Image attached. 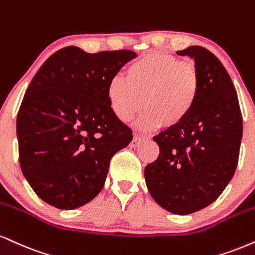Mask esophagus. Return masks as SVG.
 Wrapping results in <instances>:
<instances>
[{
  "instance_id": "esophagus-1",
  "label": "esophagus",
  "mask_w": 255,
  "mask_h": 255,
  "mask_svg": "<svg viewBox=\"0 0 255 255\" xmlns=\"http://www.w3.org/2000/svg\"><path fill=\"white\" fill-rule=\"evenodd\" d=\"M142 141H143L142 137L134 136V139L131 140V142H130L129 146L131 147V148H136V147H139L141 145V142H142Z\"/></svg>"
}]
</instances>
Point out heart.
<instances>
[{
    "label": "heart",
    "instance_id": "obj_1",
    "mask_svg": "<svg viewBox=\"0 0 255 255\" xmlns=\"http://www.w3.org/2000/svg\"><path fill=\"white\" fill-rule=\"evenodd\" d=\"M127 77L109 79L107 95L116 118L128 122L141 109L143 129L180 125L194 110L201 93V76L195 64L171 54L152 53L139 58L127 67Z\"/></svg>",
    "mask_w": 255,
    "mask_h": 255
}]
</instances>
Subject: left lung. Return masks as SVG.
I'll use <instances>...</instances> for the list:
<instances>
[{
    "label": "left lung",
    "mask_w": 255,
    "mask_h": 255,
    "mask_svg": "<svg viewBox=\"0 0 255 255\" xmlns=\"http://www.w3.org/2000/svg\"><path fill=\"white\" fill-rule=\"evenodd\" d=\"M177 54L195 60L201 93L182 124L153 137L160 153L145 167V179L161 208L188 215L216 201L234 176L242 115L234 84L215 54L202 46H190Z\"/></svg>",
    "instance_id": "1"
}]
</instances>
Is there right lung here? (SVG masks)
Listing matches in <instances>:
<instances>
[{"label":"right lung","instance_id":"add662e5","mask_svg":"<svg viewBox=\"0 0 255 255\" xmlns=\"http://www.w3.org/2000/svg\"><path fill=\"white\" fill-rule=\"evenodd\" d=\"M133 51H57L27 88L16 119L22 173L42 201L58 209L87 204L102 190L113 155L131 129L110 108L107 87Z\"/></svg>","mask_w":255,"mask_h":255}]
</instances>
